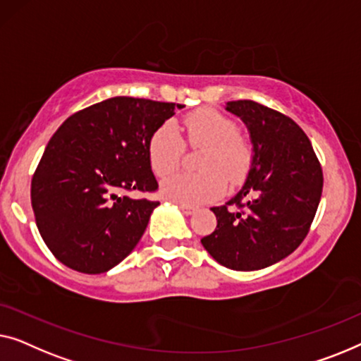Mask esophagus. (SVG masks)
<instances>
[{"instance_id": "esophagus-1", "label": "esophagus", "mask_w": 361, "mask_h": 361, "mask_svg": "<svg viewBox=\"0 0 361 361\" xmlns=\"http://www.w3.org/2000/svg\"><path fill=\"white\" fill-rule=\"evenodd\" d=\"M180 209H181L183 214H186V216H191L192 212L196 211L195 207H191V206H186V204H180Z\"/></svg>"}]
</instances>
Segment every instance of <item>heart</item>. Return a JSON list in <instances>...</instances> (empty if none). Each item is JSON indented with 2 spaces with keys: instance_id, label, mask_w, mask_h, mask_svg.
Listing matches in <instances>:
<instances>
[{
  "instance_id": "b5f03b06",
  "label": "heart",
  "mask_w": 361,
  "mask_h": 361,
  "mask_svg": "<svg viewBox=\"0 0 361 361\" xmlns=\"http://www.w3.org/2000/svg\"><path fill=\"white\" fill-rule=\"evenodd\" d=\"M186 139L192 147L204 145L200 155L201 171L175 173L161 181V195L181 204H201L219 197L227 180L245 178L253 160V147L237 130L235 121L214 108H200L185 119ZM185 144L173 121L157 128L149 140V161L155 175L165 176L180 165Z\"/></svg>"
}]
</instances>
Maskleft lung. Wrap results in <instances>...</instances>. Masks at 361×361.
I'll return each instance as SVG.
<instances>
[{
	"label": "left lung",
	"mask_w": 361,
	"mask_h": 361,
	"mask_svg": "<svg viewBox=\"0 0 361 361\" xmlns=\"http://www.w3.org/2000/svg\"><path fill=\"white\" fill-rule=\"evenodd\" d=\"M247 126L253 160L240 191L211 207L217 226L202 247L222 267L262 270L301 245L316 216L324 176L311 140L291 118L250 99L229 101Z\"/></svg>",
	"instance_id": "left-lung-1"
}]
</instances>
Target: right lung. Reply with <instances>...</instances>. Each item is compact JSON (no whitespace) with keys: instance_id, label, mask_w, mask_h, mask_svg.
I'll use <instances>...</instances> for the list:
<instances>
[{"instance_id":"right-lung-1","label":"right lung","mask_w":361,"mask_h":361,"mask_svg":"<svg viewBox=\"0 0 361 361\" xmlns=\"http://www.w3.org/2000/svg\"><path fill=\"white\" fill-rule=\"evenodd\" d=\"M175 108L185 106L116 96L72 114L52 135L30 183V202L59 262L98 275L134 250L160 202L118 192L159 188L149 140Z\"/></svg>"}]
</instances>
